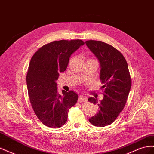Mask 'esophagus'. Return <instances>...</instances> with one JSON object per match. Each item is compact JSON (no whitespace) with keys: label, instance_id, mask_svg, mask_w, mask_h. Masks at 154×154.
I'll use <instances>...</instances> for the list:
<instances>
[{"label":"esophagus","instance_id":"obj_1","mask_svg":"<svg viewBox=\"0 0 154 154\" xmlns=\"http://www.w3.org/2000/svg\"><path fill=\"white\" fill-rule=\"evenodd\" d=\"M87 101V98L83 96H79L78 97V102L79 103H82V102Z\"/></svg>","mask_w":154,"mask_h":154}]
</instances>
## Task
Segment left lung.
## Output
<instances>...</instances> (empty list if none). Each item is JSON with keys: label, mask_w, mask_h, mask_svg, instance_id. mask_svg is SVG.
I'll return each mask as SVG.
<instances>
[{"label": "left lung", "mask_w": 154, "mask_h": 154, "mask_svg": "<svg viewBox=\"0 0 154 154\" xmlns=\"http://www.w3.org/2000/svg\"><path fill=\"white\" fill-rule=\"evenodd\" d=\"M87 47L100 63V81L104 97L100 102L89 97L88 101L98 106V112L88 119L96 127L112 123L125 107L132 85L127 61L122 53L110 44L97 40H87Z\"/></svg>", "instance_id": "obj_1"}]
</instances>
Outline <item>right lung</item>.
Returning a JSON list of instances; mask_svg holds the SVG:
<instances>
[{"instance_id": "obj_1", "label": "right lung", "mask_w": 154, "mask_h": 154, "mask_svg": "<svg viewBox=\"0 0 154 154\" xmlns=\"http://www.w3.org/2000/svg\"><path fill=\"white\" fill-rule=\"evenodd\" d=\"M84 44L79 39L53 41L39 48L31 59L26 76L30 102L37 118L48 127L66 123L69 109L78 101L74 91L59 94L56 81L66 70L71 55Z\"/></svg>"}]
</instances>
